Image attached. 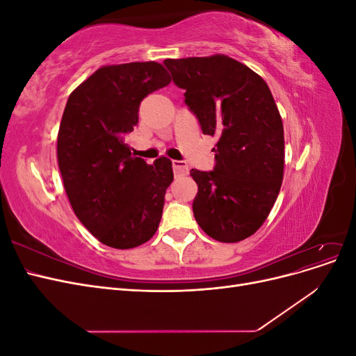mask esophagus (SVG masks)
<instances>
[{"instance_id": "esophagus-1", "label": "esophagus", "mask_w": 356, "mask_h": 356, "mask_svg": "<svg viewBox=\"0 0 356 356\" xmlns=\"http://www.w3.org/2000/svg\"><path fill=\"white\" fill-rule=\"evenodd\" d=\"M172 168L177 175H187L188 174V165L182 160H174L172 161Z\"/></svg>"}]
</instances>
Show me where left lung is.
Returning <instances> with one entry per match:
<instances>
[{
  "mask_svg": "<svg viewBox=\"0 0 356 356\" xmlns=\"http://www.w3.org/2000/svg\"><path fill=\"white\" fill-rule=\"evenodd\" d=\"M166 68L204 135H217L211 172L191 169L199 187L193 213L225 243L250 238L270 213L284 178L281 114L266 81L225 55L166 59Z\"/></svg>",
  "mask_w": 356,
  "mask_h": 356,
  "instance_id": "obj_1",
  "label": "left lung"
}]
</instances>
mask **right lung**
I'll return each mask as SVG.
<instances>
[{
  "mask_svg": "<svg viewBox=\"0 0 356 356\" xmlns=\"http://www.w3.org/2000/svg\"><path fill=\"white\" fill-rule=\"evenodd\" d=\"M169 83L157 62L106 65L68 98L58 134L63 187L77 218L106 246H139L159 227L172 161L147 165L134 157L124 135L138 124L141 101Z\"/></svg>",
  "mask_w": 356,
  "mask_h": 356,
  "instance_id": "add662e5",
  "label": "right lung"
}]
</instances>
